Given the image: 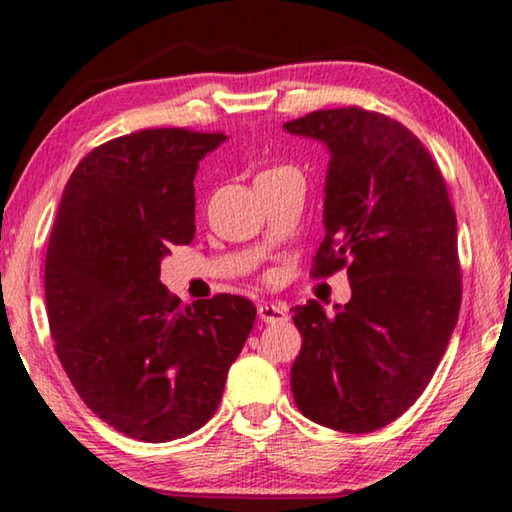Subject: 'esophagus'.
I'll list each match as a JSON object with an SVG mask.
<instances>
[{
	"mask_svg": "<svg viewBox=\"0 0 512 512\" xmlns=\"http://www.w3.org/2000/svg\"><path fill=\"white\" fill-rule=\"evenodd\" d=\"M259 318L264 320V323L268 325H275V323H284V320H289V311L284 309L282 305H273V302H266V305H259L257 309Z\"/></svg>",
	"mask_w": 512,
	"mask_h": 512,
	"instance_id": "1",
	"label": "esophagus"
}]
</instances>
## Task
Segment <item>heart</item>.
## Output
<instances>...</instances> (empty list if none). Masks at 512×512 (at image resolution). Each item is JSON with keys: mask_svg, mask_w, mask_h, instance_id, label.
<instances>
[{"mask_svg": "<svg viewBox=\"0 0 512 512\" xmlns=\"http://www.w3.org/2000/svg\"><path fill=\"white\" fill-rule=\"evenodd\" d=\"M271 171H275V169H271ZM264 173H268V171H264Z\"/></svg>", "mask_w": 512, "mask_h": 512, "instance_id": "b5f03b06", "label": "heart"}]
</instances>
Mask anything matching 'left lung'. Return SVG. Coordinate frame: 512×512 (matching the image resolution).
I'll return each mask as SVG.
<instances>
[{"mask_svg":"<svg viewBox=\"0 0 512 512\" xmlns=\"http://www.w3.org/2000/svg\"><path fill=\"white\" fill-rule=\"evenodd\" d=\"M325 144V239L316 273L348 266L352 298L334 314L293 307L302 334L291 393L305 418L377 431L418 400L461 309L456 214L436 162L409 128L361 108L284 124Z\"/></svg>","mask_w":512,"mask_h":512,"instance_id":"obj_1","label":"left lung"}]
</instances>
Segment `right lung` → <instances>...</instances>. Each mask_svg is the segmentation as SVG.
Listing matches in <instances>:
<instances>
[{"label": "right lung", "instance_id": "1", "mask_svg": "<svg viewBox=\"0 0 512 512\" xmlns=\"http://www.w3.org/2000/svg\"><path fill=\"white\" fill-rule=\"evenodd\" d=\"M223 133L149 128L85 155L51 228L45 296L56 354L76 393L144 443L212 418L257 309L241 296L180 305L160 282L171 246L194 239V178Z\"/></svg>", "mask_w": 512, "mask_h": 512}]
</instances>
